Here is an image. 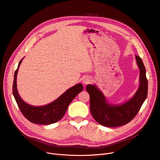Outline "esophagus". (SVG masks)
Here are the masks:
<instances>
[{
  "label": "esophagus",
  "mask_w": 160,
  "mask_h": 160,
  "mask_svg": "<svg viewBox=\"0 0 160 160\" xmlns=\"http://www.w3.org/2000/svg\"><path fill=\"white\" fill-rule=\"evenodd\" d=\"M90 82H91V79L90 77H84L82 80V82L84 85H87V84L89 83Z\"/></svg>",
  "instance_id": "obj_1"
}]
</instances>
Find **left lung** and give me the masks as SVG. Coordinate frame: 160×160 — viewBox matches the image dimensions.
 Wrapping results in <instances>:
<instances>
[{
  "mask_svg": "<svg viewBox=\"0 0 160 160\" xmlns=\"http://www.w3.org/2000/svg\"><path fill=\"white\" fill-rule=\"evenodd\" d=\"M140 70L139 86L135 94L127 101L120 104H111L96 85L86 87L90 96V110L94 120L107 127H117L129 123L135 116L148 95V83L146 68L141 58L135 55Z\"/></svg>",
  "mask_w": 160,
  "mask_h": 160,
  "instance_id": "obj_1",
  "label": "left lung"
}]
</instances>
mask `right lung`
I'll list each match as a JSON object with an SVG mask.
<instances>
[{
  "instance_id": "obj_1",
  "label": "right lung",
  "mask_w": 160,
  "mask_h": 160,
  "mask_svg": "<svg viewBox=\"0 0 160 160\" xmlns=\"http://www.w3.org/2000/svg\"><path fill=\"white\" fill-rule=\"evenodd\" d=\"M23 58L19 61L14 72L12 85V94L20 111L24 117L33 123L50 125L58 122L64 117L71 102L83 90V85L78 83L68 88L58 99L48 104L41 106L30 105L21 98L17 89V74Z\"/></svg>"
}]
</instances>
